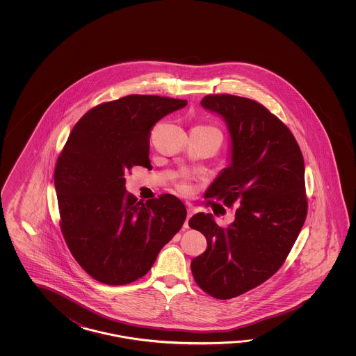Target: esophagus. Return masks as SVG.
<instances>
[{"label":"esophagus","instance_id":"obj_1","mask_svg":"<svg viewBox=\"0 0 356 356\" xmlns=\"http://www.w3.org/2000/svg\"><path fill=\"white\" fill-rule=\"evenodd\" d=\"M193 213H195V209H192V207H188V209H187V219H186V221H184V225H183V227H186V229H187V227H189L188 221L189 219H191V216H192Z\"/></svg>","mask_w":356,"mask_h":356}]
</instances>
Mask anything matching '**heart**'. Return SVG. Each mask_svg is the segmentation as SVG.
Here are the masks:
<instances>
[{"instance_id": "obj_1", "label": "heart", "mask_w": 356, "mask_h": 356, "mask_svg": "<svg viewBox=\"0 0 356 356\" xmlns=\"http://www.w3.org/2000/svg\"><path fill=\"white\" fill-rule=\"evenodd\" d=\"M204 129H212V127H204Z\"/></svg>"}]
</instances>
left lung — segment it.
Instances as JSON below:
<instances>
[{
	"label": "left lung",
	"mask_w": 356,
	"mask_h": 356,
	"mask_svg": "<svg viewBox=\"0 0 356 356\" xmlns=\"http://www.w3.org/2000/svg\"><path fill=\"white\" fill-rule=\"evenodd\" d=\"M201 106L224 120L230 137L229 165L204 197L239 207L227 229L211 213L189 219L207 239L191 270L207 294L230 299L270 279L288 257L308 209L304 160L290 129L257 102L221 94Z\"/></svg>",
	"instance_id": "8db88e82"
}]
</instances>
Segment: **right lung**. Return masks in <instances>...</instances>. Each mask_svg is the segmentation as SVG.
<instances>
[{"mask_svg": "<svg viewBox=\"0 0 356 356\" xmlns=\"http://www.w3.org/2000/svg\"><path fill=\"white\" fill-rule=\"evenodd\" d=\"M187 100L129 95L90 109L75 124L54 170L60 229L95 280L124 285L149 273L187 216L173 195L145 204L126 193L124 173L150 167V129Z\"/></svg>", "mask_w": 356, "mask_h": 356, "instance_id": "add662e5", "label": "right lung"}]
</instances>
